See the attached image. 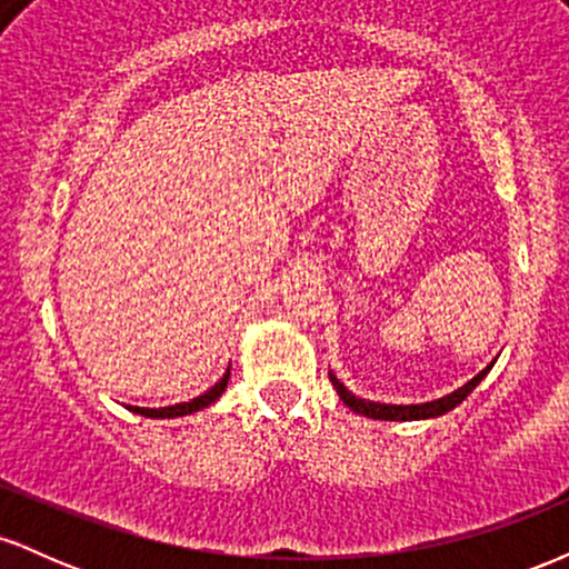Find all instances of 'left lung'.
Returning a JSON list of instances; mask_svg holds the SVG:
<instances>
[{"instance_id": "1", "label": "left lung", "mask_w": 569, "mask_h": 569, "mask_svg": "<svg viewBox=\"0 0 569 569\" xmlns=\"http://www.w3.org/2000/svg\"><path fill=\"white\" fill-rule=\"evenodd\" d=\"M498 361V358H495ZM495 361H489L485 369L479 371V375L473 377V380H468L462 388L452 390V393L441 396V398H433V401H426V403H380V401H369V398H361L356 393H350L348 385L339 382L335 371H329V380L335 385L337 396L342 398L345 407H350L356 415H363V417H371V420H393V422H409V420H433V417H441L447 415V411H452L455 407H460L462 401H466L468 396L473 393L476 385H479L485 377L492 371Z\"/></svg>"}]
</instances>
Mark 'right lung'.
Segmentation results:
<instances>
[{
    "label": "right lung",
    "instance_id": "obj_1",
    "mask_svg": "<svg viewBox=\"0 0 569 569\" xmlns=\"http://www.w3.org/2000/svg\"><path fill=\"white\" fill-rule=\"evenodd\" d=\"M227 382H230V367H227L224 375H221V380L213 385V388H208L206 393L192 398V401H181V403H173V407H160V409H149V407H128V409L136 411V415H141V417H152V420H173V417H187V415H194V411H200V409H208L211 403H217L221 393L227 390Z\"/></svg>",
    "mask_w": 569,
    "mask_h": 569
}]
</instances>
